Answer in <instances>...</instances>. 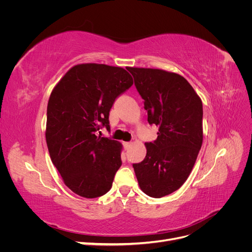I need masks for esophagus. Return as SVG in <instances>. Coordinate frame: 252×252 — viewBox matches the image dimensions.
<instances>
[{"mask_svg": "<svg viewBox=\"0 0 252 252\" xmlns=\"http://www.w3.org/2000/svg\"><path fill=\"white\" fill-rule=\"evenodd\" d=\"M123 145H124V148H125V150H128V149H129V147L131 146V143H130V142H125Z\"/></svg>", "mask_w": 252, "mask_h": 252, "instance_id": "34e87169", "label": "esophagus"}]
</instances>
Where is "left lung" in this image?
<instances>
[{"instance_id": "1", "label": "left lung", "mask_w": 252, "mask_h": 252, "mask_svg": "<svg viewBox=\"0 0 252 252\" xmlns=\"http://www.w3.org/2000/svg\"><path fill=\"white\" fill-rule=\"evenodd\" d=\"M158 138L133 169L142 191L162 197L178 190L191 172L203 143L201 97L182 75L154 68L129 67Z\"/></svg>"}]
</instances>
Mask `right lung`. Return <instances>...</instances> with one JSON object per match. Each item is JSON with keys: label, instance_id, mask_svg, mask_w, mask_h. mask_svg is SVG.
Listing matches in <instances>:
<instances>
[{"label": "right lung", "instance_id": "obj_1", "mask_svg": "<svg viewBox=\"0 0 252 252\" xmlns=\"http://www.w3.org/2000/svg\"><path fill=\"white\" fill-rule=\"evenodd\" d=\"M133 84L122 67L86 63L71 67L52 89L46 143L65 185L86 199L107 193L122 165V144L97 135L109 126L116 98Z\"/></svg>", "mask_w": 252, "mask_h": 252}]
</instances>
